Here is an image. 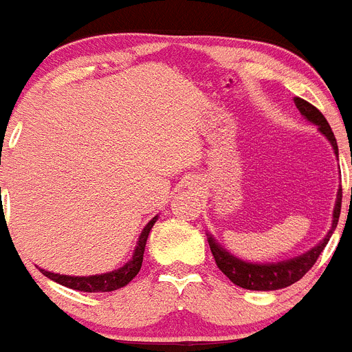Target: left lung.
<instances>
[{"mask_svg": "<svg viewBox=\"0 0 352 352\" xmlns=\"http://www.w3.org/2000/svg\"><path fill=\"white\" fill-rule=\"evenodd\" d=\"M294 103H296L298 111L302 112V116L307 122L318 125V131L327 138L329 143L333 145L334 154L338 156L336 138H334L331 125L323 118L322 112L316 107L311 105L309 101L302 100V98H294ZM340 209H342V189H338V196H336V204H334L333 210V223H331V229L325 234V238L320 243H316L313 249H309L307 252L289 258V260L272 261V263H252V261L241 260V258L227 251L223 245H220L214 240V236L210 232L207 234V241H209L210 252L214 256L218 269L238 287L249 289V291H278V289L289 287L292 283H296L298 280H302L305 276V272L316 263L318 256L322 254V251L327 245L329 238H331L336 225H338Z\"/></svg>", "mask_w": 352, "mask_h": 352, "instance_id": "left-lung-1", "label": "left lung"}]
</instances>
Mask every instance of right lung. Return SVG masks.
Segmentation results:
<instances>
[{"label": "right lung", "mask_w": 352, "mask_h": 352, "mask_svg": "<svg viewBox=\"0 0 352 352\" xmlns=\"http://www.w3.org/2000/svg\"><path fill=\"white\" fill-rule=\"evenodd\" d=\"M158 216H154L153 220L148 221L143 227L142 234L138 238L136 249L132 252V258L125 263L123 267L116 269V271L103 272V274H92V276H69V274H54V272L45 271L41 269L45 276L50 278L52 282L65 285V287L74 289V291H83V292H111L116 289L125 287L132 278L136 276L140 269H142L143 261V252H145V245H147L148 232L153 229V225L156 223Z\"/></svg>", "instance_id": "right-lung-1"}]
</instances>
